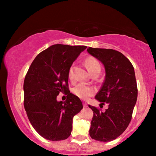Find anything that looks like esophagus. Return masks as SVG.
Wrapping results in <instances>:
<instances>
[{
    "label": "esophagus",
    "mask_w": 156,
    "mask_h": 156,
    "mask_svg": "<svg viewBox=\"0 0 156 156\" xmlns=\"http://www.w3.org/2000/svg\"><path fill=\"white\" fill-rule=\"evenodd\" d=\"M83 106L84 107H87V102H83Z\"/></svg>",
    "instance_id": "obj_1"
}]
</instances>
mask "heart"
<instances>
[{
  "instance_id": "b5f03b06",
  "label": "heart",
  "mask_w": 156,
  "mask_h": 156,
  "mask_svg": "<svg viewBox=\"0 0 156 156\" xmlns=\"http://www.w3.org/2000/svg\"><path fill=\"white\" fill-rule=\"evenodd\" d=\"M85 65L87 68L89 73H93L94 72H100L101 70V65L96 58L94 57H89L85 60ZM69 78L73 80L74 78V73H73V65H72L69 69L68 72ZM73 93L79 98L83 100H87L89 97L93 96L95 93V89L92 87L87 85L83 83L78 84L73 88Z\"/></svg>"
}]
</instances>
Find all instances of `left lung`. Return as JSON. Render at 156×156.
Wrapping results in <instances>:
<instances>
[{
	"instance_id": "1",
	"label": "left lung",
	"mask_w": 156,
	"mask_h": 156,
	"mask_svg": "<svg viewBox=\"0 0 156 156\" xmlns=\"http://www.w3.org/2000/svg\"><path fill=\"white\" fill-rule=\"evenodd\" d=\"M87 50L105 67V81L95 98L100 102V107L108 105L105 112L89 105L94 112L89 135L96 140L109 142L120 136L131 122L138 97L135 72L122 53L92 47Z\"/></svg>"
}]
</instances>
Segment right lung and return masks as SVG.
<instances>
[{
    "instance_id": "obj_1",
    "label": "right lung",
    "mask_w": 156,
    "mask_h": 156,
    "mask_svg": "<svg viewBox=\"0 0 156 156\" xmlns=\"http://www.w3.org/2000/svg\"><path fill=\"white\" fill-rule=\"evenodd\" d=\"M86 46L56 44L37 56L25 76L24 107L34 129L47 140L67 139L72 130L73 118L83 109L78 97L68 88V72ZM65 93V102L57 100Z\"/></svg>"
}]
</instances>
